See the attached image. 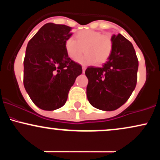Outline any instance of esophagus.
<instances>
[{"label":"esophagus","mask_w":160,"mask_h":160,"mask_svg":"<svg viewBox=\"0 0 160 160\" xmlns=\"http://www.w3.org/2000/svg\"><path fill=\"white\" fill-rule=\"evenodd\" d=\"M82 73L85 72V71H86V67H84V66H82Z\"/></svg>","instance_id":"esophagus-1"}]
</instances>
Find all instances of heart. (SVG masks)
Returning <instances> with one entry per match:
<instances>
[{
  "label": "heart",
  "mask_w": 160,
  "mask_h": 160,
  "mask_svg": "<svg viewBox=\"0 0 160 160\" xmlns=\"http://www.w3.org/2000/svg\"><path fill=\"white\" fill-rule=\"evenodd\" d=\"M76 40L69 38L65 42V49L69 58L78 60L83 52L86 54L78 60L83 65H102L108 59L113 49V41L107 34L92 30L80 31L76 34Z\"/></svg>",
  "instance_id": "obj_1"
}]
</instances>
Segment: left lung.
<instances>
[{
  "instance_id": "8db88e82",
  "label": "left lung",
  "mask_w": 160,
  "mask_h": 160,
  "mask_svg": "<svg viewBox=\"0 0 160 160\" xmlns=\"http://www.w3.org/2000/svg\"><path fill=\"white\" fill-rule=\"evenodd\" d=\"M113 49L102 68L86 70V95L93 107L102 111L117 110L126 102L137 83L138 61L132 44L122 34L111 38Z\"/></svg>"
}]
</instances>
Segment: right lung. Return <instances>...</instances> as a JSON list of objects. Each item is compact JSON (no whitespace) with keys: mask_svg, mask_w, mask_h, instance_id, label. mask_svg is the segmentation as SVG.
<instances>
[{"mask_svg":"<svg viewBox=\"0 0 160 160\" xmlns=\"http://www.w3.org/2000/svg\"><path fill=\"white\" fill-rule=\"evenodd\" d=\"M72 28L47 23L28 43L24 59L23 83L35 105L54 111L65 104L69 90L82 74L81 65L72 61L65 42Z\"/></svg>","mask_w":160,"mask_h":160,"instance_id":"1","label":"right lung"}]
</instances>
